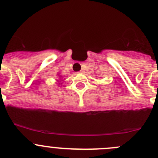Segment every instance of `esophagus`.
Instances as JSON below:
<instances>
[{
  "mask_svg": "<svg viewBox=\"0 0 158 158\" xmlns=\"http://www.w3.org/2000/svg\"><path fill=\"white\" fill-rule=\"evenodd\" d=\"M84 72H85V69H82L80 70V71H79V73H83Z\"/></svg>",
  "mask_w": 158,
  "mask_h": 158,
  "instance_id": "esophagus-1",
  "label": "esophagus"
}]
</instances>
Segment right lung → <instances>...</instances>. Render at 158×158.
Returning a JSON list of instances; mask_svg holds the SVG:
<instances>
[{"label": "right lung", "mask_w": 158, "mask_h": 158, "mask_svg": "<svg viewBox=\"0 0 158 158\" xmlns=\"http://www.w3.org/2000/svg\"><path fill=\"white\" fill-rule=\"evenodd\" d=\"M58 76H60V73H58ZM59 77H60V78H61V77H62V76H59ZM57 82H59V85H62V83H60V81H59V80H57Z\"/></svg>", "instance_id": "right-lung-1"}]
</instances>
